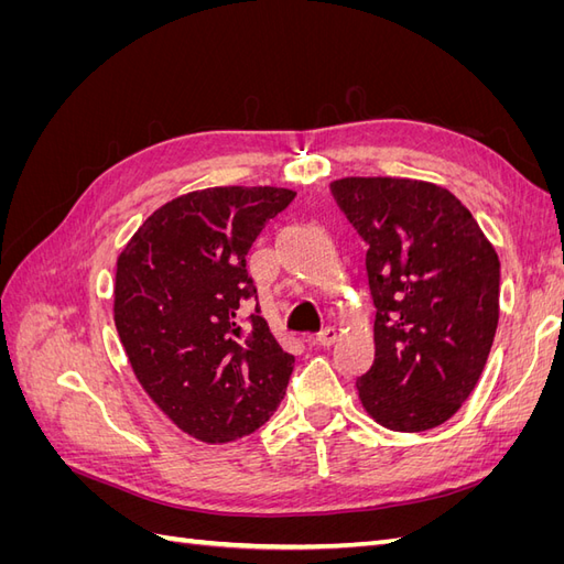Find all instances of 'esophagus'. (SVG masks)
<instances>
[{
	"label": "esophagus",
	"instance_id": "1",
	"mask_svg": "<svg viewBox=\"0 0 564 564\" xmlns=\"http://www.w3.org/2000/svg\"><path fill=\"white\" fill-rule=\"evenodd\" d=\"M336 340V329L334 327H324L322 332H317V336H315V344L317 346H332Z\"/></svg>",
	"mask_w": 564,
	"mask_h": 564
}]
</instances>
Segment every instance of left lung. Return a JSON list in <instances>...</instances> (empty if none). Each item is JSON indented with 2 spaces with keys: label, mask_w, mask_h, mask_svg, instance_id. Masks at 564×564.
Segmentation results:
<instances>
[{
  "label": "left lung",
  "mask_w": 564,
  "mask_h": 564,
  "mask_svg": "<svg viewBox=\"0 0 564 564\" xmlns=\"http://www.w3.org/2000/svg\"><path fill=\"white\" fill-rule=\"evenodd\" d=\"M332 195L367 242L373 362L357 377L367 414L419 433L452 419L485 369L499 324V256L447 187L338 178Z\"/></svg>",
  "instance_id": "obj_1"
}]
</instances>
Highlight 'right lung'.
Segmentation results:
<instances>
[{"label":"right lung","mask_w":564,"mask_h":564,"mask_svg":"<svg viewBox=\"0 0 564 564\" xmlns=\"http://www.w3.org/2000/svg\"><path fill=\"white\" fill-rule=\"evenodd\" d=\"M294 191L207 187L166 202L119 253L115 327L143 390L202 442L253 433L294 369L261 317L247 253Z\"/></svg>","instance_id":"add662e5"}]
</instances>
